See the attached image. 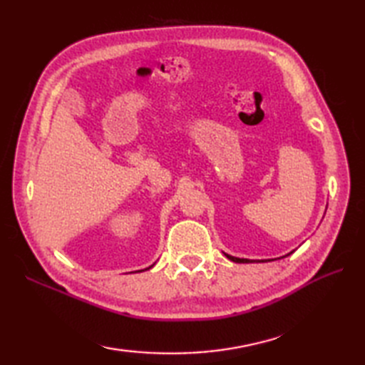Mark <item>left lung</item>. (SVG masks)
Masks as SVG:
<instances>
[{
  "label": "left lung",
  "instance_id": "obj_1",
  "mask_svg": "<svg viewBox=\"0 0 365 365\" xmlns=\"http://www.w3.org/2000/svg\"><path fill=\"white\" fill-rule=\"evenodd\" d=\"M227 255V259L229 260H232V262H237V263H250L251 260H247V259H238V257H232V255H229V254H226Z\"/></svg>",
  "mask_w": 365,
  "mask_h": 365
}]
</instances>
